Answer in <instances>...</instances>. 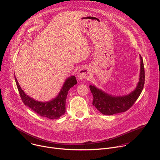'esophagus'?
<instances>
[{
    "instance_id": "esophagus-1",
    "label": "esophagus",
    "mask_w": 160,
    "mask_h": 160,
    "mask_svg": "<svg viewBox=\"0 0 160 160\" xmlns=\"http://www.w3.org/2000/svg\"><path fill=\"white\" fill-rule=\"evenodd\" d=\"M88 74H89V72L88 69H87V68H81V69L78 71V77L80 80L87 79L88 78Z\"/></svg>"
}]
</instances>
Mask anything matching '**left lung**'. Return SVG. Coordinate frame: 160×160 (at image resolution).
Wrapping results in <instances>:
<instances>
[{
  "mask_svg": "<svg viewBox=\"0 0 160 160\" xmlns=\"http://www.w3.org/2000/svg\"><path fill=\"white\" fill-rule=\"evenodd\" d=\"M141 68L139 79L135 88L130 93L124 96H112L102 90L97 88L94 85L89 86L93 95L92 104L104 115H112L114 114L125 112L134 104L141 95L144 85L145 73L143 60L139 54Z\"/></svg>",
  "mask_w": 160,
  "mask_h": 160,
  "instance_id": "left-lung-1",
  "label": "left lung"
}]
</instances>
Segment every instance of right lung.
Listing matches in <instances>:
<instances>
[{
	"mask_svg": "<svg viewBox=\"0 0 160 160\" xmlns=\"http://www.w3.org/2000/svg\"><path fill=\"white\" fill-rule=\"evenodd\" d=\"M14 78L20 97L25 105L40 116L51 120L58 119L65 113L66 100L68 91L77 83L75 76L67 78L60 92L55 98L49 101L42 102L37 101L26 94L23 90L21 88L16 76H14Z\"/></svg>",
	"mask_w": 160,
	"mask_h": 160,
	"instance_id": "right-lung-1",
	"label": "right lung"
}]
</instances>
